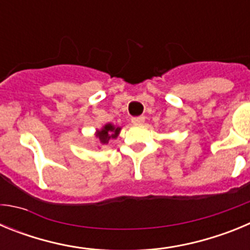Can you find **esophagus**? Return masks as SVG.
<instances>
[{"mask_svg": "<svg viewBox=\"0 0 250 250\" xmlns=\"http://www.w3.org/2000/svg\"><path fill=\"white\" fill-rule=\"evenodd\" d=\"M144 121H145L144 116H135V118L131 119V123L134 124V125H141V124H144Z\"/></svg>", "mask_w": 250, "mask_h": 250, "instance_id": "34e87169", "label": "esophagus"}]
</instances>
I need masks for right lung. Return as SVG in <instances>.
<instances>
[{
    "label": "right lung",
    "instance_id": "add662e5",
    "mask_svg": "<svg viewBox=\"0 0 250 250\" xmlns=\"http://www.w3.org/2000/svg\"><path fill=\"white\" fill-rule=\"evenodd\" d=\"M120 130L121 127L116 126L114 124H105L101 129H98L95 131V144H96V146L100 149V147L109 144L110 141L118 138Z\"/></svg>",
    "mask_w": 250,
    "mask_h": 250
}]
</instances>
